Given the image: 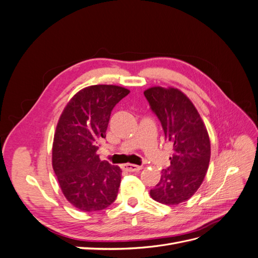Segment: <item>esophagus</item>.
Listing matches in <instances>:
<instances>
[{
    "mask_svg": "<svg viewBox=\"0 0 258 258\" xmlns=\"http://www.w3.org/2000/svg\"><path fill=\"white\" fill-rule=\"evenodd\" d=\"M123 170L128 171V172H138V171L142 170L141 166H136V165H131V163H126V165H123Z\"/></svg>",
    "mask_w": 258,
    "mask_h": 258,
    "instance_id": "esophagus-1",
    "label": "esophagus"
}]
</instances>
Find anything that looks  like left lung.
Instances as JSON below:
<instances>
[{
    "label": "left lung",
    "instance_id": "1",
    "mask_svg": "<svg viewBox=\"0 0 258 258\" xmlns=\"http://www.w3.org/2000/svg\"><path fill=\"white\" fill-rule=\"evenodd\" d=\"M144 96L166 141L173 146L170 166L162 170L151 197L163 205H178L197 191L206 176L211 156L208 131L196 107L178 89L153 87Z\"/></svg>",
    "mask_w": 258,
    "mask_h": 258
}]
</instances>
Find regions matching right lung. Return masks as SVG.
<instances>
[{"mask_svg": "<svg viewBox=\"0 0 258 258\" xmlns=\"http://www.w3.org/2000/svg\"><path fill=\"white\" fill-rule=\"evenodd\" d=\"M130 91L113 85H93L70 100L58 121L52 145V168L70 204L95 212L115 201L121 170L97 155L114 106Z\"/></svg>", "mask_w": 258, "mask_h": 258, "instance_id": "obj_1", "label": "right lung"}]
</instances>
